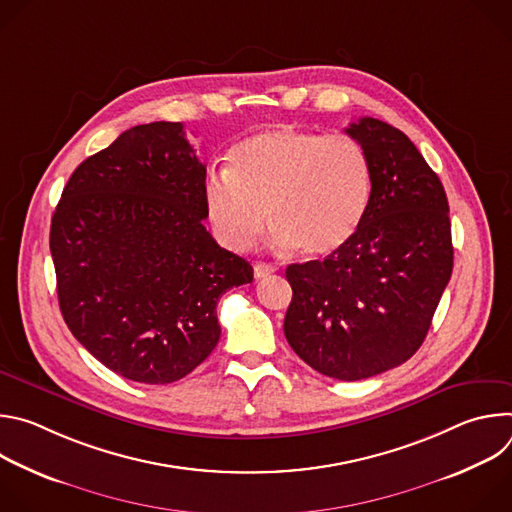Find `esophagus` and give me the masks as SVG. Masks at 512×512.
Listing matches in <instances>:
<instances>
[{
	"instance_id": "obj_1",
	"label": "esophagus",
	"mask_w": 512,
	"mask_h": 512,
	"mask_svg": "<svg viewBox=\"0 0 512 512\" xmlns=\"http://www.w3.org/2000/svg\"><path fill=\"white\" fill-rule=\"evenodd\" d=\"M275 271H277V267H275V265H271V263H263V261H259V263H255V265H253L255 279H263V277H267V275H271V273H275Z\"/></svg>"
}]
</instances>
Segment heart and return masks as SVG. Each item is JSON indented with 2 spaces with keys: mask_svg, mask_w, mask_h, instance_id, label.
<instances>
[{
  "mask_svg": "<svg viewBox=\"0 0 512 512\" xmlns=\"http://www.w3.org/2000/svg\"><path fill=\"white\" fill-rule=\"evenodd\" d=\"M371 194V162L356 139L275 125L233 145L225 174L204 184V212L235 253L255 245L269 218L275 247L324 257L354 237Z\"/></svg>",
  "mask_w": 512,
  "mask_h": 512,
  "instance_id": "obj_1",
  "label": "heart"
}]
</instances>
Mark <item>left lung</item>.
<instances>
[{"instance_id": "8db88e82", "label": "left lung", "mask_w": 512, "mask_h": 512, "mask_svg": "<svg viewBox=\"0 0 512 512\" xmlns=\"http://www.w3.org/2000/svg\"><path fill=\"white\" fill-rule=\"evenodd\" d=\"M367 152L369 210L324 261L294 263L283 332L310 367L338 381L381 375L423 344L452 277L446 190L397 127L362 117L344 129Z\"/></svg>"}]
</instances>
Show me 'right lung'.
<instances>
[{
	"mask_svg": "<svg viewBox=\"0 0 512 512\" xmlns=\"http://www.w3.org/2000/svg\"><path fill=\"white\" fill-rule=\"evenodd\" d=\"M204 184L182 123L135 125L72 172L52 214L62 318L129 381L192 373L221 338L218 300L253 281L206 231Z\"/></svg>",
	"mask_w": 512,
	"mask_h": 512,
	"instance_id": "obj_1",
	"label": "right lung"
}]
</instances>
